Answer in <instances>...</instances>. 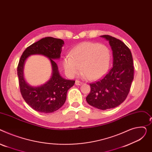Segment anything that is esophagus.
<instances>
[{"label": "esophagus", "mask_w": 152, "mask_h": 152, "mask_svg": "<svg viewBox=\"0 0 152 152\" xmlns=\"http://www.w3.org/2000/svg\"><path fill=\"white\" fill-rule=\"evenodd\" d=\"M82 83H83L81 81H80V80H77L75 81V85H82Z\"/></svg>", "instance_id": "obj_1"}]
</instances>
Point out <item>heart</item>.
I'll list each match as a JSON object with an SVG mask.
<instances>
[{
	"mask_svg": "<svg viewBox=\"0 0 152 152\" xmlns=\"http://www.w3.org/2000/svg\"><path fill=\"white\" fill-rule=\"evenodd\" d=\"M110 51L105 45L86 42L76 47L70 55L64 58L63 65L68 75L75 77L80 71L90 80L101 78L107 71Z\"/></svg>",
	"mask_w": 152,
	"mask_h": 152,
	"instance_id": "heart-1",
	"label": "heart"
}]
</instances>
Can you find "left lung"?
Returning <instances> with one entry per match:
<instances>
[{
  "label": "left lung",
  "mask_w": 152,
  "mask_h": 152,
  "mask_svg": "<svg viewBox=\"0 0 152 152\" xmlns=\"http://www.w3.org/2000/svg\"><path fill=\"white\" fill-rule=\"evenodd\" d=\"M101 37L109 41L113 51V67L100 80L90 84L87 102L94 107L106 110L115 108L126 99L134 78L131 52L122 41L109 35Z\"/></svg>",
  "instance_id": "left-lung-1"
}]
</instances>
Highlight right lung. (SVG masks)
I'll return each instance as SVG.
<instances>
[{"label": "right lung", "mask_w": 152, "mask_h": 152, "mask_svg": "<svg viewBox=\"0 0 152 152\" xmlns=\"http://www.w3.org/2000/svg\"><path fill=\"white\" fill-rule=\"evenodd\" d=\"M64 44L60 39L45 37L27 48L21 55L17 67L19 86L23 99L30 107L39 112L52 113L64 105L67 93L75 81L62 78L59 74L54 59L61 56V48ZM39 54L48 57L53 67V75L45 84L32 87L26 83L23 77V67L25 59L31 54Z\"/></svg>", "instance_id": "add662e5"}]
</instances>
